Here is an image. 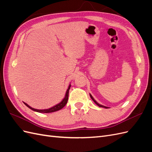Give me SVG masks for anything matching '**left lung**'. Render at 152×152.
<instances>
[{
    "mask_svg": "<svg viewBox=\"0 0 152 152\" xmlns=\"http://www.w3.org/2000/svg\"><path fill=\"white\" fill-rule=\"evenodd\" d=\"M90 96H91V98L93 100V102H94V103H95L96 104H97V105L98 106V107H103V108H108V107H104V106H103V105H101V104H98L97 102H96L95 99H94L93 98V96H91V94H90Z\"/></svg>",
    "mask_w": 152,
    "mask_h": 152,
    "instance_id": "obj_1",
    "label": "left lung"
}]
</instances>
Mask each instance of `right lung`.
<instances>
[{"label": "right lung", "instance_id": "add662e5", "mask_svg": "<svg viewBox=\"0 0 152 152\" xmlns=\"http://www.w3.org/2000/svg\"><path fill=\"white\" fill-rule=\"evenodd\" d=\"M70 87H71L70 85L69 86L68 88V89H67V91H66V94H65V97L64 98V99L62 100V102H61V103H59V104L54 106L53 107L50 108L46 109V110H37V109H35V108H33L30 107L28 104H27L25 103H24V104L26 106V107H28L29 108H30L31 110H34V111H35V112H39V113H51V112H56V111H58V110H61V108H63L66 105V104L67 103L68 99L69 90H70Z\"/></svg>", "mask_w": 152, "mask_h": 152}]
</instances>
